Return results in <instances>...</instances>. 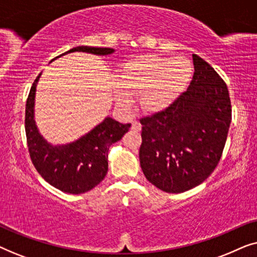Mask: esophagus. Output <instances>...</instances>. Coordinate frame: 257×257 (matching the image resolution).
I'll return each instance as SVG.
<instances>
[{"instance_id":"obj_1","label":"esophagus","mask_w":257,"mask_h":257,"mask_svg":"<svg viewBox=\"0 0 257 257\" xmlns=\"http://www.w3.org/2000/svg\"><path fill=\"white\" fill-rule=\"evenodd\" d=\"M132 130H133V131L139 132L140 130H142V125H140V122L137 121V120L133 121V122H132Z\"/></svg>"}]
</instances>
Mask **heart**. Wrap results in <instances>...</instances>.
<instances>
[{"label": "heart", "mask_w": 257, "mask_h": 257, "mask_svg": "<svg viewBox=\"0 0 257 257\" xmlns=\"http://www.w3.org/2000/svg\"><path fill=\"white\" fill-rule=\"evenodd\" d=\"M192 76L193 65L187 58L138 56L119 71L113 97L121 108H128L132 97H139V106L144 112L160 113L181 96Z\"/></svg>", "instance_id": "1"}]
</instances>
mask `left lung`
<instances>
[{
  "label": "left lung",
  "instance_id": "1",
  "mask_svg": "<svg viewBox=\"0 0 257 257\" xmlns=\"http://www.w3.org/2000/svg\"><path fill=\"white\" fill-rule=\"evenodd\" d=\"M191 85L166 111L140 119V166L147 180L167 193L202 184L215 170L231 121L226 83L193 55Z\"/></svg>",
  "mask_w": 257,
  "mask_h": 257
}]
</instances>
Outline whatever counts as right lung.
Segmentation results:
<instances>
[{
    "label": "right lung",
    "instance_id": "add662e5",
    "mask_svg": "<svg viewBox=\"0 0 257 257\" xmlns=\"http://www.w3.org/2000/svg\"><path fill=\"white\" fill-rule=\"evenodd\" d=\"M75 51L107 56L113 54L114 49L82 45L70 49L58 57ZM41 75L35 79L26 105V135L31 161L41 177L55 188L70 194H82L104 180L108 168V149L122 138L131 124H121L106 117L75 142L52 145L43 138L35 121V94Z\"/></svg>",
    "mask_w": 257,
    "mask_h": 257
}]
</instances>
